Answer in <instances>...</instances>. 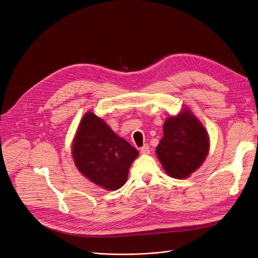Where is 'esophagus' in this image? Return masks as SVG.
<instances>
[{
	"label": "esophagus",
	"instance_id": "esophagus-1",
	"mask_svg": "<svg viewBox=\"0 0 258 258\" xmlns=\"http://www.w3.org/2000/svg\"><path fill=\"white\" fill-rule=\"evenodd\" d=\"M140 150H141V153H144V154L150 153V147H149L148 144H145V145H144L143 147H141Z\"/></svg>",
	"mask_w": 258,
	"mask_h": 258
}]
</instances>
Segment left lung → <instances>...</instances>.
I'll return each mask as SVG.
<instances>
[{
    "label": "left lung",
    "mask_w": 258,
    "mask_h": 258,
    "mask_svg": "<svg viewBox=\"0 0 258 258\" xmlns=\"http://www.w3.org/2000/svg\"><path fill=\"white\" fill-rule=\"evenodd\" d=\"M157 156L168 176L185 179L203 163L209 152V136L188 110L164 122Z\"/></svg>",
    "instance_id": "obj_1"
}]
</instances>
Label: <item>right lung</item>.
I'll return each instance as SVG.
<instances>
[{"mask_svg": "<svg viewBox=\"0 0 258 258\" xmlns=\"http://www.w3.org/2000/svg\"><path fill=\"white\" fill-rule=\"evenodd\" d=\"M72 152L79 171L109 190L118 189L125 184L130 165L139 154L92 112L82 118Z\"/></svg>", "mask_w": 258, "mask_h": 258, "instance_id": "add662e5", "label": "right lung"}]
</instances>
